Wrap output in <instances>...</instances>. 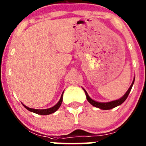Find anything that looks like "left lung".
<instances>
[{"label":"left lung","mask_w":146,"mask_h":146,"mask_svg":"<svg viewBox=\"0 0 146 146\" xmlns=\"http://www.w3.org/2000/svg\"><path fill=\"white\" fill-rule=\"evenodd\" d=\"M134 82H135V78H134L133 81H132V84H131V86L130 88H129V89L127 90V91L126 92L125 94H124L121 98H120L119 99L115 100V101H110V102H107V103H101V102H97V101H94V100L92 99L90 97L89 95H88V93H87V92L86 91V90L83 89V90L85 91V93H86V94L87 100H88V102H89L90 104L92 105L93 106H94V107L98 108H100L101 110H110V109L114 108L117 107L118 106H120L121 104H122L125 101L126 99L127 98V96H128L129 94H130L131 89H132V86H133L134 84Z\"/></svg>","instance_id":"1"}]
</instances>
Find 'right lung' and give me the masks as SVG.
<instances>
[{
    "instance_id": "1",
    "label": "right lung",
    "mask_w": 146,
    "mask_h": 146,
    "mask_svg": "<svg viewBox=\"0 0 146 146\" xmlns=\"http://www.w3.org/2000/svg\"><path fill=\"white\" fill-rule=\"evenodd\" d=\"M63 92H64V91H63V93H62L61 96H60V99L59 100V101H58V102L57 103V104H56L54 106H53L52 108H50L43 109V110H38V109L30 108L27 107V106H25V105H23V106L26 109L28 110L29 111H30V112L36 113V114H40V115H47V114H52V113L56 112V111L57 110H58L60 108V105H61V104H62V101H63Z\"/></svg>"
}]
</instances>
